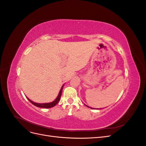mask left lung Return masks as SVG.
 Instances as JSON below:
<instances>
[{
    "label": "left lung",
    "mask_w": 146,
    "mask_h": 146,
    "mask_svg": "<svg viewBox=\"0 0 146 146\" xmlns=\"http://www.w3.org/2000/svg\"><path fill=\"white\" fill-rule=\"evenodd\" d=\"M86 107H88V106H86Z\"/></svg>",
    "instance_id": "8db88e82"
}]
</instances>
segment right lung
Here are the masks:
<instances>
[{"mask_svg": "<svg viewBox=\"0 0 146 146\" xmlns=\"http://www.w3.org/2000/svg\"><path fill=\"white\" fill-rule=\"evenodd\" d=\"M64 85L62 86V88H61L60 90V91L59 92V94L58 96V97H57L56 99L54 101L52 102H50V103H46V104H37V103H35L33 102V101H32L31 100H30L29 99H28V100L31 103H32L33 105H34L35 106H36V107H40V108H52L53 107H54V106H55L58 103V102L60 99V98H61V93H62V90H63V88Z\"/></svg>", "mask_w": 146, "mask_h": 146, "instance_id": "add662e5", "label": "right lung"}]
</instances>
